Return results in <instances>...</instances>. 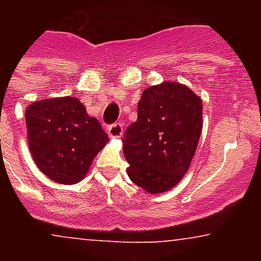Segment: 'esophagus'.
<instances>
[{
    "label": "esophagus",
    "instance_id": "obj_1",
    "mask_svg": "<svg viewBox=\"0 0 261 261\" xmlns=\"http://www.w3.org/2000/svg\"><path fill=\"white\" fill-rule=\"evenodd\" d=\"M108 135L110 138H122L123 137V126L120 123H115L108 127Z\"/></svg>",
    "mask_w": 261,
    "mask_h": 261
}]
</instances>
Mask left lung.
Wrapping results in <instances>:
<instances>
[{
  "mask_svg": "<svg viewBox=\"0 0 261 261\" xmlns=\"http://www.w3.org/2000/svg\"><path fill=\"white\" fill-rule=\"evenodd\" d=\"M202 115V98L182 84L164 81L143 90L138 119L123 139L131 181L151 195L177 186L198 147Z\"/></svg>",
  "mask_w": 261,
  "mask_h": 261,
  "instance_id": "1",
  "label": "left lung"
}]
</instances>
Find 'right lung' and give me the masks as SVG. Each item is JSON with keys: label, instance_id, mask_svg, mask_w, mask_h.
<instances>
[{"label": "right lung", "instance_id": "obj_1", "mask_svg": "<svg viewBox=\"0 0 261 261\" xmlns=\"http://www.w3.org/2000/svg\"><path fill=\"white\" fill-rule=\"evenodd\" d=\"M27 138L36 167L59 184H75L110 141L75 97H50L27 107Z\"/></svg>", "mask_w": 261, "mask_h": 261}]
</instances>
